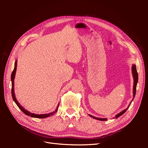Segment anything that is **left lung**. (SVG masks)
I'll return each mask as SVG.
<instances>
[{
	"mask_svg": "<svg viewBox=\"0 0 148 148\" xmlns=\"http://www.w3.org/2000/svg\"><path fill=\"white\" fill-rule=\"evenodd\" d=\"M132 74H133V79H134V84H133V98L132 101L133 100L134 97H135V95H136V85H137V83H138V72H137V70H136V65H133L132 66ZM132 102L130 103V105L129 106L127 107V108L126 109L123 110V111L121 112H120L119 114H118L117 115H116V117L115 118L117 119L118 117H119L120 116H121L122 115H123L125 112H126L127 110V109H128V107H130V106ZM90 117H91L92 118H94L96 120H101V121H106L107 120V119H101V118H96L95 117H94V116L92 115H89Z\"/></svg>",
	"mask_w": 148,
	"mask_h": 148,
	"instance_id": "obj_1",
	"label": "left lung"
}]
</instances>
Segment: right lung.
<instances>
[{
  "label": "right lung",
  "mask_w": 148,
  "mask_h": 148,
  "mask_svg": "<svg viewBox=\"0 0 148 148\" xmlns=\"http://www.w3.org/2000/svg\"><path fill=\"white\" fill-rule=\"evenodd\" d=\"M17 63V61L16 60L15 62V67H14V69H13L12 75H11V80H12V98L13 101H15V102L16 104V105L18 106V107H19V108L21 109V110L23 111V112L24 114H25L26 115H28V116H31V117H34V118H39V119H44V118H46L48 117H50V116L54 114L56 112H57V110H58V107L59 106V104H58L57 107V109H56V110L54 112H53L51 113H49V114H33V113H31L29 112H28V110H25V109H24L23 107H22L19 103L18 102V101L16 100L15 96V93H14V79H15V73H16V64Z\"/></svg>",
  "instance_id": "obj_1"
}]
</instances>
